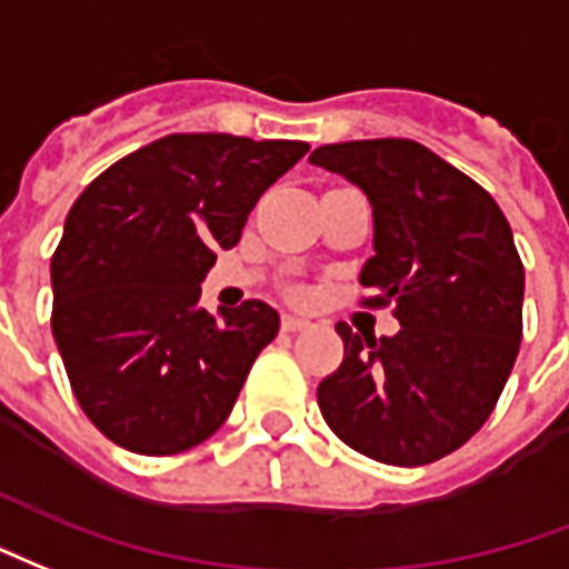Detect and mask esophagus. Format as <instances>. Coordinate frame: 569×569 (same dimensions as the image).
I'll list each match as a JSON object with an SVG mask.
<instances>
[{
  "label": "esophagus",
  "instance_id": "34e87169",
  "mask_svg": "<svg viewBox=\"0 0 569 569\" xmlns=\"http://www.w3.org/2000/svg\"><path fill=\"white\" fill-rule=\"evenodd\" d=\"M312 321L309 318H297V315H284L281 318V330H288V333H300V330H309Z\"/></svg>",
  "mask_w": 569,
  "mask_h": 569
}]
</instances>
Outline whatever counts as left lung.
Segmentation results:
<instances>
[{"mask_svg": "<svg viewBox=\"0 0 569 569\" xmlns=\"http://www.w3.org/2000/svg\"><path fill=\"white\" fill-rule=\"evenodd\" d=\"M315 166L372 202L376 254L360 272L393 302L397 336L336 325L346 358L318 385L336 437L393 467L446 458L495 412L521 346L525 267L491 193L412 139L315 148Z\"/></svg>", "mask_w": 569, "mask_h": 569, "instance_id": "obj_1", "label": "left lung"}]
</instances>
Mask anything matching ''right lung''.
I'll use <instances>...</instances> for the list:
<instances>
[{"label":"right lung","mask_w":569,"mask_h":569,"mask_svg":"<svg viewBox=\"0 0 569 569\" xmlns=\"http://www.w3.org/2000/svg\"><path fill=\"white\" fill-rule=\"evenodd\" d=\"M306 142L176 132L93 178L51 257V330L84 416L120 449L178 455L227 421L279 333L267 302L199 309L214 251Z\"/></svg>","instance_id":"1"}]
</instances>
